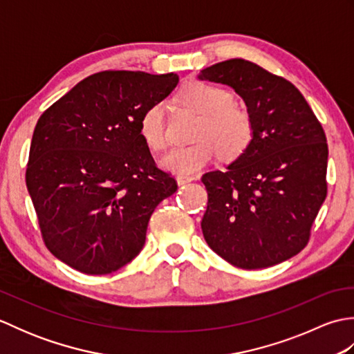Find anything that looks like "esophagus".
<instances>
[{
    "instance_id": "obj_1",
    "label": "esophagus",
    "mask_w": 354,
    "mask_h": 354,
    "mask_svg": "<svg viewBox=\"0 0 354 354\" xmlns=\"http://www.w3.org/2000/svg\"><path fill=\"white\" fill-rule=\"evenodd\" d=\"M194 178H192V176H183V175H178L176 176V181H178V185H185V184H189V183H192Z\"/></svg>"
}]
</instances>
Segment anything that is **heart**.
Returning a JSON list of instances; mask_svg holds the SVG:
<instances>
[{
	"mask_svg": "<svg viewBox=\"0 0 354 354\" xmlns=\"http://www.w3.org/2000/svg\"><path fill=\"white\" fill-rule=\"evenodd\" d=\"M183 102L202 115L196 129V142L189 146H175L161 158L165 170L178 175H192L213 160L216 150L223 160L242 155L250 146L254 124L250 112L240 108L232 95L221 86L201 84L187 85L181 93ZM140 135L146 146L158 150L165 141V106L156 102L142 112Z\"/></svg>",
	"mask_w": 354,
	"mask_h": 354,
	"instance_id": "obj_1",
	"label": "heart"
}]
</instances>
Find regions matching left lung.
Here are the masks:
<instances>
[{"label": "left lung", "instance_id": "left-lung-1", "mask_svg": "<svg viewBox=\"0 0 354 354\" xmlns=\"http://www.w3.org/2000/svg\"><path fill=\"white\" fill-rule=\"evenodd\" d=\"M201 80L231 86L252 118L245 152L202 176L208 246L232 266L261 269L304 250L327 196L324 129L289 80L245 59L202 70Z\"/></svg>", "mask_w": 354, "mask_h": 354}]
</instances>
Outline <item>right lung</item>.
<instances>
[{"label":"right lung","mask_w":354,"mask_h":354,"mask_svg":"<svg viewBox=\"0 0 354 354\" xmlns=\"http://www.w3.org/2000/svg\"><path fill=\"white\" fill-rule=\"evenodd\" d=\"M178 82L173 73H95L37 120L26 184L44 243L65 265L104 275L142 250L150 216L178 184L156 167L138 124Z\"/></svg>","instance_id":"add662e5"}]
</instances>
